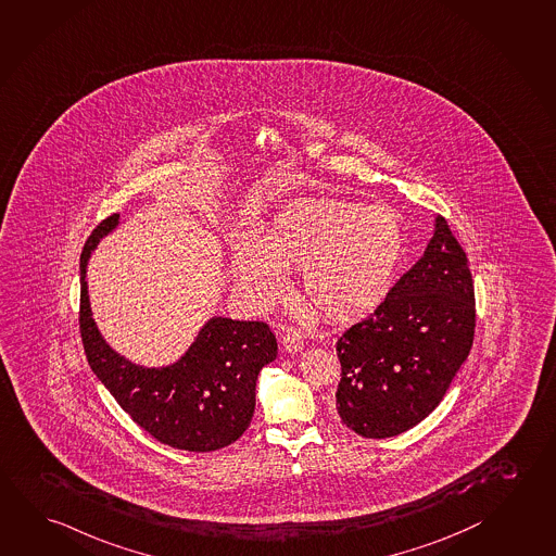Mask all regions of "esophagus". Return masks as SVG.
<instances>
[{"instance_id":"1","label":"esophagus","mask_w":556,"mask_h":556,"mask_svg":"<svg viewBox=\"0 0 556 556\" xmlns=\"http://www.w3.org/2000/svg\"><path fill=\"white\" fill-rule=\"evenodd\" d=\"M282 346L286 353H298L303 349L302 333L293 327H286V331L282 334Z\"/></svg>"}]
</instances>
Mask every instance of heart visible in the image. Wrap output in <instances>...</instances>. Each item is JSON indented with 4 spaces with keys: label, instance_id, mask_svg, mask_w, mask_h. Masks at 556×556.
I'll list each match as a JSON object with an SVG mask.
<instances>
[{
    "label": "heart",
    "instance_id": "b5f03b06",
    "mask_svg": "<svg viewBox=\"0 0 556 556\" xmlns=\"http://www.w3.org/2000/svg\"><path fill=\"white\" fill-rule=\"evenodd\" d=\"M402 251L404 229L390 207L312 200L280 213L256 244L239 242L232 273L258 302H270L280 292V270L300 268L303 300L344 321L384 295Z\"/></svg>",
    "mask_w": 556,
    "mask_h": 556
}]
</instances>
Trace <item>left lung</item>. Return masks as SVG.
I'll list each match as a JSON object with an SVG mask.
<instances>
[{
    "instance_id": "8db88e82",
    "label": "left lung",
    "mask_w": 556,
    "mask_h": 556,
    "mask_svg": "<svg viewBox=\"0 0 556 556\" xmlns=\"http://www.w3.org/2000/svg\"><path fill=\"white\" fill-rule=\"evenodd\" d=\"M475 327L468 258L437 217L424 256L337 341L341 421L366 439L395 437L424 421L470 353Z\"/></svg>"
}]
</instances>
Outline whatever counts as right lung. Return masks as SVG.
I'll return each mask as SVG.
<instances>
[{
  "mask_svg": "<svg viewBox=\"0 0 556 556\" xmlns=\"http://www.w3.org/2000/svg\"><path fill=\"white\" fill-rule=\"evenodd\" d=\"M117 223V213L103 219L81 251L80 334L88 364L123 412L159 443L190 453L219 451L251 425L256 378L278 354L276 337L264 321L213 317L172 366L144 368L113 353L91 319L86 266Z\"/></svg>",
  "mask_w": 556,
  "mask_h": 556,
  "instance_id": "add662e5",
  "label": "right lung"
}]
</instances>
